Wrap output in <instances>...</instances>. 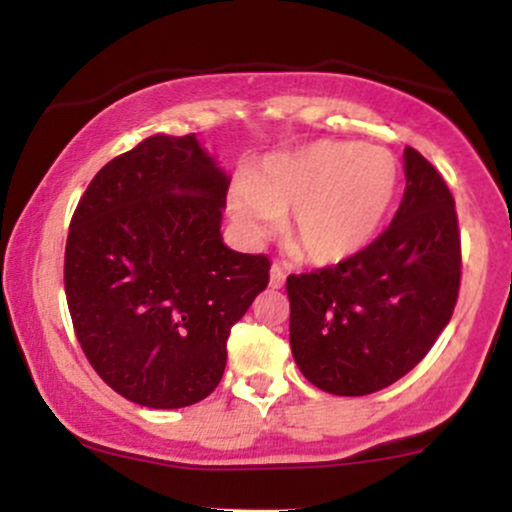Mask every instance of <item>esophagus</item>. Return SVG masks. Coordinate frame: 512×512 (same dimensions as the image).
Listing matches in <instances>:
<instances>
[{
  "label": "esophagus",
  "instance_id": "obj_1",
  "mask_svg": "<svg viewBox=\"0 0 512 512\" xmlns=\"http://www.w3.org/2000/svg\"><path fill=\"white\" fill-rule=\"evenodd\" d=\"M286 269H284V264H279V262H274L272 264V274H269V286H272V289H281V286L286 284Z\"/></svg>",
  "mask_w": 512,
  "mask_h": 512
}]
</instances>
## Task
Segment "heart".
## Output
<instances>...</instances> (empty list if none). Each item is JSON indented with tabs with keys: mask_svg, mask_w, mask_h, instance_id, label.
Returning <instances> with one entry per match:
<instances>
[{
	"mask_svg": "<svg viewBox=\"0 0 512 512\" xmlns=\"http://www.w3.org/2000/svg\"><path fill=\"white\" fill-rule=\"evenodd\" d=\"M397 185L399 166L383 146L322 139L252 168L233 185L228 207L252 240L289 214L291 248L308 262L337 264L373 243Z\"/></svg>",
	"mask_w": 512,
	"mask_h": 512,
	"instance_id": "obj_1",
	"label": "heart"
}]
</instances>
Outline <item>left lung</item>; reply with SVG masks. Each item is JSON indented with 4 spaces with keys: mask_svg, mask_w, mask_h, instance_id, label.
I'll use <instances>...</instances> for the list:
<instances>
[{
    "mask_svg": "<svg viewBox=\"0 0 512 512\" xmlns=\"http://www.w3.org/2000/svg\"><path fill=\"white\" fill-rule=\"evenodd\" d=\"M404 175L395 219L366 250L286 279L293 358L330 395L361 397L397 383L455 310L462 276L455 199L411 146Z\"/></svg>",
    "mask_w": 512,
    "mask_h": 512,
    "instance_id": "1",
    "label": "left lung"
}]
</instances>
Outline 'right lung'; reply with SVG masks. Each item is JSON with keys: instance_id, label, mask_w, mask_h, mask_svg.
<instances>
[{"instance_id": "obj_1", "label": "right lung", "mask_w": 512, "mask_h": 512, "mask_svg": "<svg viewBox=\"0 0 512 512\" xmlns=\"http://www.w3.org/2000/svg\"><path fill=\"white\" fill-rule=\"evenodd\" d=\"M226 173L185 137L144 139L76 204L64 291L81 349L117 395L151 409L202 402L231 327L269 284L267 255L221 240Z\"/></svg>"}]
</instances>
